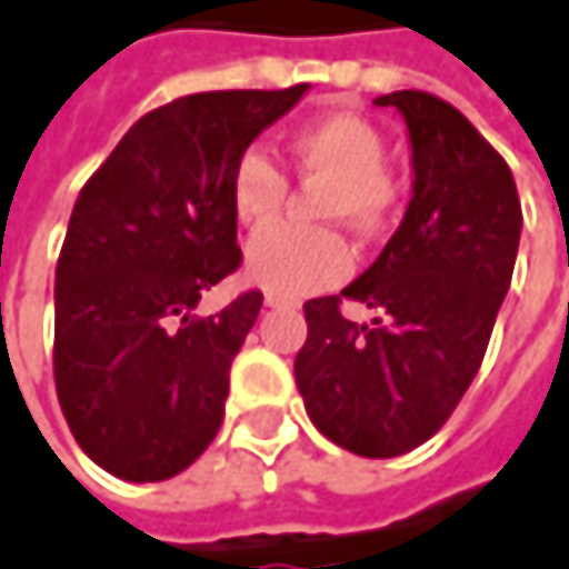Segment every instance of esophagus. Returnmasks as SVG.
<instances>
[{
  "label": "esophagus",
  "mask_w": 569,
  "mask_h": 569,
  "mask_svg": "<svg viewBox=\"0 0 569 569\" xmlns=\"http://www.w3.org/2000/svg\"><path fill=\"white\" fill-rule=\"evenodd\" d=\"M263 306H267V309H280V306H289V299L277 296V292H267V296H263Z\"/></svg>",
  "instance_id": "1"
}]
</instances>
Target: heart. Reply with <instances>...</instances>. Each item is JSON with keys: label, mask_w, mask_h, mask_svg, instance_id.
Masks as SVG:
<instances>
[{"label": "heart", "mask_w": 569, "mask_h": 569, "mask_svg": "<svg viewBox=\"0 0 569 569\" xmlns=\"http://www.w3.org/2000/svg\"><path fill=\"white\" fill-rule=\"evenodd\" d=\"M289 154L306 177L332 180L326 190V217L359 230H376L392 210V183L386 177V138L359 114H326L299 128ZM283 171L250 148L230 173V207L243 227H267L286 203ZM247 280L277 296H309L339 283L352 270L349 243L332 230L270 227L247 243Z\"/></svg>", "instance_id": "obj_1"}]
</instances>
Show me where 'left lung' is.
Wrapping results in <instances>:
<instances>
[{"label": "left lung", "mask_w": 569, "mask_h": 569, "mask_svg": "<svg viewBox=\"0 0 569 569\" xmlns=\"http://www.w3.org/2000/svg\"><path fill=\"white\" fill-rule=\"evenodd\" d=\"M411 144V200L379 260L342 289L379 309L349 322L339 296L302 306L296 386L309 421L362 458L428 441L475 382L520 243L511 168L448 101L425 91L376 98Z\"/></svg>", "instance_id": "obj_1"}]
</instances>
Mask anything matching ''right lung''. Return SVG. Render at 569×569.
Masks as SVG:
<instances>
[{
    "label": "right lung",
    "mask_w": 569,
    "mask_h": 569,
    "mask_svg": "<svg viewBox=\"0 0 569 569\" xmlns=\"http://www.w3.org/2000/svg\"><path fill=\"white\" fill-rule=\"evenodd\" d=\"M309 91H200L144 114L81 187L56 270V392L81 451L168 481L217 438L263 296L197 319L240 267L230 173Z\"/></svg>",
    "instance_id": "1"
}]
</instances>
